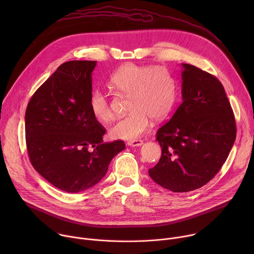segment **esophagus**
I'll use <instances>...</instances> for the list:
<instances>
[{"label":"esophagus","mask_w":254,"mask_h":254,"mask_svg":"<svg viewBox=\"0 0 254 254\" xmlns=\"http://www.w3.org/2000/svg\"><path fill=\"white\" fill-rule=\"evenodd\" d=\"M142 143H143V140H141V139H133V140L127 141V146H129V147H140Z\"/></svg>","instance_id":"obj_1"}]
</instances>
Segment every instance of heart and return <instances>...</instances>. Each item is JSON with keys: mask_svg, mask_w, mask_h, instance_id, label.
<instances>
[{"mask_svg": "<svg viewBox=\"0 0 254 254\" xmlns=\"http://www.w3.org/2000/svg\"><path fill=\"white\" fill-rule=\"evenodd\" d=\"M110 86L129 96L130 113L110 128V135L116 139H136L149 128L151 120L156 123L165 120L176 100L175 81L166 69L159 66L127 63L114 72ZM89 110L100 123L110 122L114 117L110 99L100 90L91 94Z\"/></svg>", "mask_w": 254, "mask_h": 254, "instance_id": "1", "label": "heart"}]
</instances>
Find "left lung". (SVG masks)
<instances>
[{"label": "left lung", "mask_w": 254, "mask_h": 254, "mask_svg": "<svg viewBox=\"0 0 254 254\" xmlns=\"http://www.w3.org/2000/svg\"><path fill=\"white\" fill-rule=\"evenodd\" d=\"M182 103L157 131L162 157L149 170L165 189L189 192L207 184L225 163L236 137L231 105L221 82L182 63Z\"/></svg>", "instance_id": "obj_1"}]
</instances>
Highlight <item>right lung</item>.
I'll list each match as a JSON object with an SVG mask.
<instances>
[{"label": "right lung", "instance_id": "obj_1", "mask_svg": "<svg viewBox=\"0 0 254 254\" xmlns=\"http://www.w3.org/2000/svg\"><path fill=\"white\" fill-rule=\"evenodd\" d=\"M96 61H68L31 97L25 115L32 166L67 193L90 189L105 176L123 140L103 142L105 128L89 110ZM90 147L91 151L88 149Z\"/></svg>", "mask_w": 254, "mask_h": 254}]
</instances>
